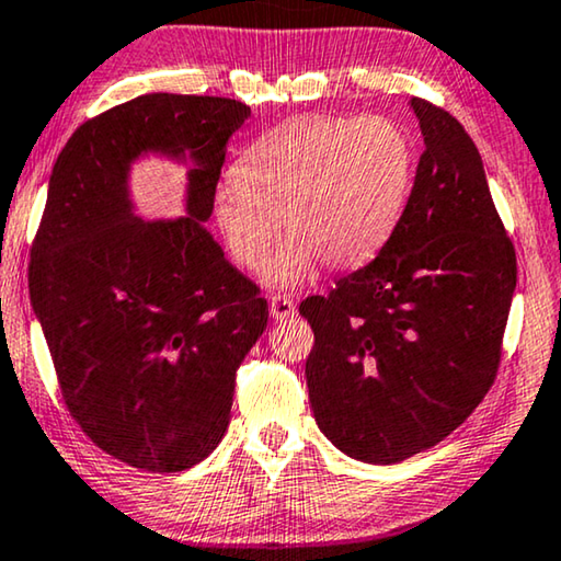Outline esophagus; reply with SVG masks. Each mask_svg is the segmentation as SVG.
I'll return each mask as SVG.
<instances>
[{
    "label": "esophagus",
    "mask_w": 561,
    "mask_h": 561,
    "mask_svg": "<svg viewBox=\"0 0 561 561\" xmlns=\"http://www.w3.org/2000/svg\"><path fill=\"white\" fill-rule=\"evenodd\" d=\"M270 312L274 320H287L295 314V302L287 295H274L272 302H270Z\"/></svg>",
    "instance_id": "34e87169"
}]
</instances>
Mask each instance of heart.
I'll return each mask as SVG.
<instances>
[{
    "label": "heart",
    "instance_id": "b5f03b06",
    "mask_svg": "<svg viewBox=\"0 0 561 561\" xmlns=\"http://www.w3.org/2000/svg\"><path fill=\"white\" fill-rule=\"evenodd\" d=\"M416 149L386 116H299L262 134L213 198V224L241 270L259 272L282 233L272 284L289 287L322 262L351 270L397 231L414 183Z\"/></svg>",
    "mask_w": 561,
    "mask_h": 561
}]
</instances>
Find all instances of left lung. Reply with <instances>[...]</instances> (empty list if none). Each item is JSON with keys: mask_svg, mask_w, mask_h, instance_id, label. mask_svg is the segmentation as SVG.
I'll use <instances>...</instances> for the list:
<instances>
[{"mask_svg": "<svg viewBox=\"0 0 561 561\" xmlns=\"http://www.w3.org/2000/svg\"><path fill=\"white\" fill-rule=\"evenodd\" d=\"M412 108L424 152L397 231L374 262L299 302L314 333V422L374 465L435 447L483 401L516 289V249L478 147L445 108Z\"/></svg>", "mask_w": 561, "mask_h": 561, "instance_id": "left-lung-1", "label": "left lung"}]
</instances>
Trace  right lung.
Masks as SVG:
<instances>
[{"label":"right lung","mask_w":561,"mask_h":561,"mask_svg":"<svg viewBox=\"0 0 561 561\" xmlns=\"http://www.w3.org/2000/svg\"><path fill=\"white\" fill-rule=\"evenodd\" d=\"M249 114L236 99L147 93L83 122L53 168L30 299L70 416L131 468L180 472L218 447L236 370L270 320L203 228ZM149 148L199 162L191 217L141 225L130 213L125 170Z\"/></svg>","instance_id":"right-lung-1"}]
</instances>
